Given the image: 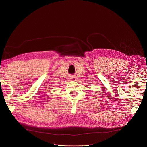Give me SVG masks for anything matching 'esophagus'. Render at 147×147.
I'll return each instance as SVG.
<instances>
[{"mask_svg": "<svg viewBox=\"0 0 147 147\" xmlns=\"http://www.w3.org/2000/svg\"><path fill=\"white\" fill-rule=\"evenodd\" d=\"M70 79H72V80H75V77H70Z\"/></svg>", "mask_w": 147, "mask_h": 147, "instance_id": "1", "label": "esophagus"}]
</instances>
